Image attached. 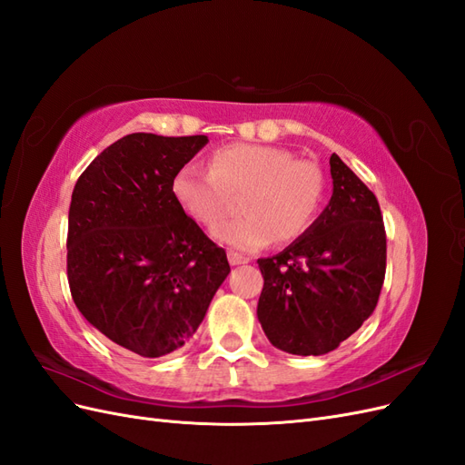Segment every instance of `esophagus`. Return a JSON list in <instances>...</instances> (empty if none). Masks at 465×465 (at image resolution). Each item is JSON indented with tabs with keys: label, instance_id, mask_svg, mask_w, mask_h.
<instances>
[{
	"label": "esophagus",
	"instance_id": "obj_1",
	"mask_svg": "<svg viewBox=\"0 0 465 465\" xmlns=\"http://www.w3.org/2000/svg\"><path fill=\"white\" fill-rule=\"evenodd\" d=\"M246 262H248V258L236 254V252H229V263L231 265H241V263H246Z\"/></svg>",
	"mask_w": 465,
	"mask_h": 465
}]
</instances>
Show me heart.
Returning <instances> with one entry per match:
<instances>
[{"mask_svg":"<svg viewBox=\"0 0 465 465\" xmlns=\"http://www.w3.org/2000/svg\"><path fill=\"white\" fill-rule=\"evenodd\" d=\"M173 192L180 207L205 227H213L242 200V217L219 224L213 231L221 242L241 252L260 250L301 238L316 221L326 176L312 161L256 143H236L215 151L211 168L188 164L178 171Z\"/></svg>","mask_w":465,"mask_h":465,"instance_id":"obj_1","label":"heart"}]
</instances>
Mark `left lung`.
<instances>
[{
	"mask_svg": "<svg viewBox=\"0 0 465 465\" xmlns=\"http://www.w3.org/2000/svg\"><path fill=\"white\" fill-rule=\"evenodd\" d=\"M331 200L301 238L258 260V320L273 347L326 355L376 308L386 275V231L376 195L333 153Z\"/></svg>",
	"mask_w": 465,
	"mask_h": 465,
	"instance_id": "left-lung-1",
	"label": "left lung"
}]
</instances>
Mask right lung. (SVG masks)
<instances>
[{
    "label": "right lung",
    "instance_id": "1",
    "mask_svg": "<svg viewBox=\"0 0 465 465\" xmlns=\"http://www.w3.org/2000/svg\"><path fill=\"white\" fill-rule=\"evenodd\" d=\"M207 135L130 134L85 168L67 221V281L85 320L147 359L180 349L231 273L173 182Z\"/></svg>",
    "mask_w": 465,
    "mask_h": 465
}]
</instances>
